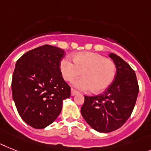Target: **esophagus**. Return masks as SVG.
Listing matches in <instances>:
<instances>
[{
  "label": "esophagus",
  "instance_id": "34e87169",
  "mask_svg": "<svg viewBox=\"0 0 151 151\" xmlns=\"http://www.w3.org/2000/svg\"><path fill=\"white\" fill-rule=\"evenodd\" d=\"M78 91H76V90H75L74 89H71V96H75V95H76V94H78Z\"/></svg>",
  "mask_w": 151,
  "mask_h": 151
}]
</instances>
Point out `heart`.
<instances>
[{
	"label": "heart",
	"instance_id": "heart-1",
	"mask_svg": "<svg viewBox=\"0 0 151 151\" xmlns=\"http://www.w3.org/2000/svg\"><path fill=\"white\" fill-rule=\"evenodd\" d=\"M60 62V71L65 80L71 82L82 74L83 78L73 83L76 88L83 91L99 93L106 89L114 80L116 66L114 62L93 52H78Z\"/></svg>",
	"mask_w": 151,
	"mask_h": 151
}]
</instances>
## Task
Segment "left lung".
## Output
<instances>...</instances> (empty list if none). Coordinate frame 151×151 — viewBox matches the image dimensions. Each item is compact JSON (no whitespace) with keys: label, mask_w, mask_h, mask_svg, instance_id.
<instances>
[{"label":"left lung","mask_w":151,"mask_h":151,"mask_svg":"<svg viewBox=\"0 0 151 151\" xmlns=\"http://www.w3.org/2000/svg\"><path fill=\"white\" fill-rule=\"evenodd\" d=\"M109 56L116 66L114 80L103 93L85 96L81 113L91 127L99 133H109L121 127L134 110L139 86L134 70L119 56Z\"/></svg>","instance_id":"left-lung-1"}]
</instances>
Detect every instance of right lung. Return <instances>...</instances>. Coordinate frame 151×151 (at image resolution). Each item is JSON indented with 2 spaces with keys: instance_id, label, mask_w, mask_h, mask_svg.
Segmentation results:
<instances>
[{
  "instance_id": "add662e5",
  "label": "right lung",
  "mask_w": 151,
  "mask_h": 151,
  "mask_svg": "<svg viewBox=\"0 0 151 151\" xmlns=\"http://www.w3.org/2000/svg\"><path fill=\"white\" fill-rule=\"evenodd\" d=\"M65 55L62 48L45 45L28 51L16 62L12 96L20 116L35 129L53 123L62 111L63 100L71 96L59 67Z\"/></svg>"
}]
</instances>
